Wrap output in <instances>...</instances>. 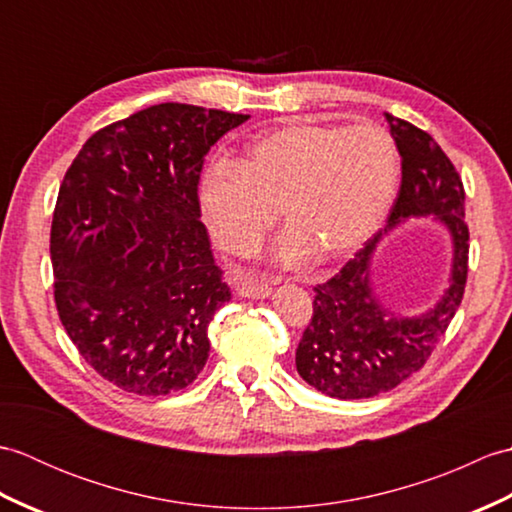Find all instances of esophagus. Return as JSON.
Masks as SVG:
<instances>
[{
	"label": "esophagus",
	"mask_w": 512,
	"mask_h": 512,
	"mask_svg": "<svg viewBox=\"0 0 512 512\" xmlns=\"http://www.w3.org/2000/svg\"><path fill=\"white\" fill-rule=\"evenodd\" d=\"M270 292H273V286L268 284L264 277H244L237 286V295H242L246 299H266Z\"/></svg>",
	"instance_id": "1"
}]
</instances>
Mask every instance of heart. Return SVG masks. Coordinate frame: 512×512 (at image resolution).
Segmentation results:
<instances>
[{"instance_id":"obj_1","label":"heart","mask_w":512,"mask_h":512,"mask_svg":"<svg viewBox=\"0 0 512 512\" xmlns=\"http://www.w3.org/2000/svg\"><path fill=\"white\" fill-rule=\"evenodd\" d=\"M400 154L385 127L295 121L257 138L239 162H215L200 184L204 222L235 257H253L277 222L275 255L299 266L352 255L394 204Z\"/></svg>"}]
</instances>
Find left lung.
I'll use <instances>...</instances> for the list:
<instances>
[{
  "mask_svg": "<svg viewBox=\"0 0 512 512\" xmlns=\"http://www.w3.org/2000/svg\"><path fill=\"white\" fill-rule=\"evenodd\" d=\"M385 118L402 158L398 198L383 231L314 288V312L295 358L308 385L341 400L374 398L422 369L458 312L469 275L460 173L427 132L391 114ZM409 216H436L445 224L454 242V264L450 288L436 307L418 318H398L379 306L368 268L382 235Z\"/></svg>",
  "mask_w": 512,
  "mask_h": 512,
  "instance_id": "1",
  "label": "left lung"
}]
</instances>
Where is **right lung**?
Wrapping results in <instances>:
<instances>
[{"label":"right lung","mask_w":512,"mask_h":512,"mask_svg":"<svg viewBox=\"0 0 512 512\" xmlns=\"http://www.w3.org/2000/svg\"><path fill=\"white\" fill-rule=\"evenodd\" d=\"M246 114L160 103L88 138L52 215L54 303L79 354L112 385L165 396L209 358L231 299L204 224V156Z\"/></svg>","instance_id":"1"}]
</instances>
